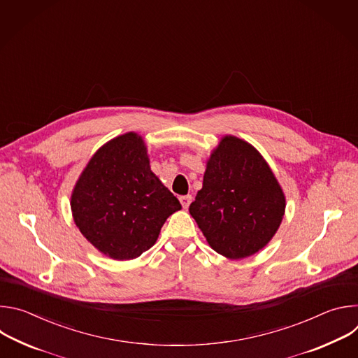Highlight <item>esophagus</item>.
<instances>
[{"instance_id":"esophagus-1","label":"esophagus","mask_w":358,"mask_h":358,"mask_svg":"<svg viewBox=\"0 0 358 358\" xmlns=\"http://www.w3.org/2000/svg\"><path fill=\"white\" fill-rule=\"evenodd\" d=\"M191 201H192V196H191V195H182V196H180V202H181V206H182V208H185V210L189 207Z\"/></svg>"}]
</instances>
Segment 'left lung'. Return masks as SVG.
Returning a JSON list of instances; mask_svg holds the SVG:
<instances>
[{"instance_id":"1","label":"left lung","mask_w":358,"mask_h":358,"mask_svg":"<svg viewBox=\"0 0 358 358\" xmlns=\"http://www.w3.org/2000/svg\"><path fill=\"white\" fill-rule=\"evenodd\" d=\"M189 214L214 250L229 259H243L276 234L285 195L257 148L225 136L210 157Z\"/></svg>"}]
</instances>
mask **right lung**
Segmentation results:
<instances>
[{
  "instance_id": "add662e5",
  "label": "right lung",
  "mask_w": 358,
  "mask_h": 358,
  "mask_svg": "<svg viewBox=\"0 0 358 358\" xmlns=\"http://www.w3.org/2000/svg\"><path fill=\"white\" fill-rule=\"evenodd\" d=\"M71 207L76 227L94 248L129 261L155 245L181 203L151 173L143 138L126 133L96 151L75 185Z\"/></svg>"
}]
</instances>
